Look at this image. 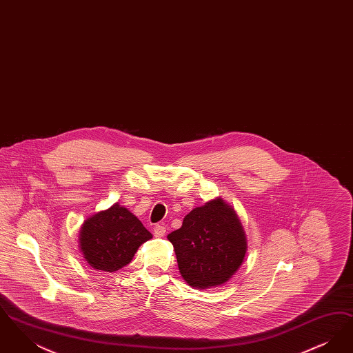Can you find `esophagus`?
<instances>
[{
  "label": "esophagus",
  "mask_w": 353,
  "mask_h": 353,
  "mask_svg": "<svg viewBox=\"0 0 353 353\" xmlns=\"http://www.w3.org/2000/svg\"><path fill=\"white\" fill-rule=\"evenodd\" d=\"M165 232H167V228H165L164 225H156V226H154V229H153L154 236H157V238L164 236V235H165Z\"/></svg>",
  "instance_id": "esophagus-1"
}]
</instances>
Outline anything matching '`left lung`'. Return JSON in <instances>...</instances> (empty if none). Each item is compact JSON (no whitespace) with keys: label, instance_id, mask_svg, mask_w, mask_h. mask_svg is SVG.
I'll use <instances>...</instances> for the list:
<instances>
[{"label":"left lung","instance_id":"obj_1","mask_svg":"<svg viewBox=\"0 0 353 353\" xmlns=\"http://www.w3.org/2000/svg\"><path fill=\"white\" fill-rule=\"evenodd\" d=\"M167 238L181 276L199 290L226 283L248 252L246 234L234 208L221 197L194 208L185 216L183 226Z\"/></svg>","mask_w":353,"mask_h":353}]
</instances>
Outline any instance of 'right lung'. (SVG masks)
Segmentation results:
<instances>
[{
	"label": "right lung",
	"instance_id": "obj_1",
	"mask_svg": "<svg viewBox=\"0 0 353 353\" xmlns=\"http://www.w3.org/2000/svg\"><path fill=\"white\" fill-rule=\"evenodd\" d=\"M152 234L127 208L114 203L84 219L79 250L94 270L114 272L127 266Z\"/></svg>",
	"mask_w": 353,
	"mask_h": 353
}]
</instances>
